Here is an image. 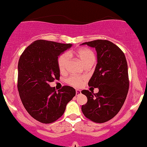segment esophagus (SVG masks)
<instances>
[{
  "label": "esophagus",
  "instance_id": "esophagus-1",
  "mask_svg": "<svg viewBox=\"0 0 147 147\" xmlns=\"http://www.w3.org/2000/svg\"><path fill=\"white\" fill-rule=\"evenodd\" d=\"M81 94V90H76V96L79 95V94Z\"/></svg>",
  "mask_w": 147,
  "mask_h": 147
}]
</instances>
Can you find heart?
I'll return each mask as SVG.
<instances>
[{
    "instance_id": "b5f03b06",
    "label": "heart",
    "mask_w": 147,
    "mask_h": 147,
    "mask_svg": "<svg viewBox=\"0 0 147 147\" xmlns=\"http://www.w3.org/2000/svg\"><path fill=\"white\" fill-rule=\"evenodd\" d=\"M75 54L85 66L92 65L95 62V54L92 50L88 48H82V49L77 50ZM69 60L70 57L67 53H63L59 57L57 63H58L59 69L61 72H65L67 69ZM85 79L86 78L83 76H72L67 79V83L72 86L78 87L82 85Z\"/></svg>"
}]
</instances>
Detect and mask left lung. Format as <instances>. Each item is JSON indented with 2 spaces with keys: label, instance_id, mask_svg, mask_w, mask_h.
Segmentation results:
<instances>
[{
  "label": "left lung",
  "instance_id": "obj_1",
  "mask_svg": "<svg viewBox=\"0 0 147 147\" xmlns=\"http://www.w3.org/2000/svg\"><path fill=\"white\" fill-rule=\"evenodd\" d=\"M95 48L98 63L88 85L98 88L99 92L83 90L87 102L81 111L89 119L105 123L119 113L127 97L129 90L127 64L119 47L107 40H95L83 42Z\"/></svg>",
  "mask_w": 147,
  "mask_h": 147
}]
</instances>
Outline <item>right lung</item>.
I'll list each match as a JSON object with an SVG mask.
<instances>
[{"label":"right lung","mask_w":147,"mask_h":147,"mask_svg":"<svg viewBox=\"0 0 147 147\" xmlns=\"http://www.w3.org/2000/svg\"><path fill=\"white\" fill-rule=\"evenodd\" d=\"M72 44L35 40L24 50L18 62V89L22 102L33 118L51 123L64 114L66 105L75 96L72 87L56 92L49 83L60 79L58 56Z\"/></svg>","instance_id":"add662e5"}]
</instances>
